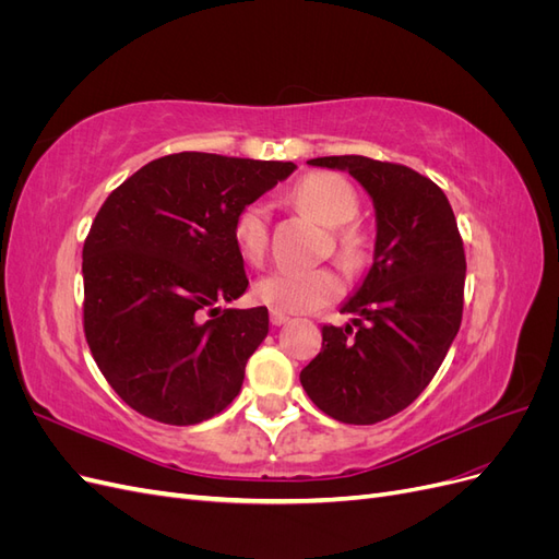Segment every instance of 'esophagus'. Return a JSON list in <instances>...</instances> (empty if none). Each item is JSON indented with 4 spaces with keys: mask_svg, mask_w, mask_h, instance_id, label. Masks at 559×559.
<instances>
[{
    "mask_svg": "<svg viewBox=\"0 0 559 559\" xmlns=\"http://www.w3.org/2000/svg\"><path fill=\"white\" fill-rule=\"evenodd\" d=\"M286 321H289V314H284L280 310H270V324L282 326V324H286Z\"/></svg>",
    "mask_w": 559,
    "mask_h": 559,
    "instance_id": "esophagus-1",
    "label": "esophagus"
}]
</instances>
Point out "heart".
Listing matches in <instances>:
<instances>
[{
  "mask_svg": "<svg viewBox=\"0 0 559 559\" xmlns=\"http://www.w3.org/2000/svg\"><path fill=\"white\" fill-rule=\"evenodd\" d=\"M298 205L319 224L335 228V249L345 263H359L366 238L352 222L359 214V195L354 186L335 173H312L294 189ZM233 238L247 261H261L270 240V210L263 202H249L233 222ZM253 294L267 308L280 312H312L343 294V280L331 267L273 270L253 286Z\"/></svg>",
  "mask_w": 559,
  "mask_h": 559,
  "instance_id": "1",
  "label": "heart"
}]
</instances>
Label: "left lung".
Instances as JSON below:
<instances>
[{
	"label": "left lung",
	"mask_w": 559,
	"mask_h": 559,
	"mask_svg": "<svg viewBox=\"0 0 559 559\" xmlns=\"http://www.w3.org/2000/svg\"><path fill=\"white\" fill-rule=\"evenodd\" d=\"M308 163L347 170L364 186L378 235L373 265L341 310L354 314L352 326L321 329V352L300 384L329 417L376 425L425 392L460 331L464 242L445 193L411 167L366 156Z\"/></svg>",
	"instance_id": "8db88e82"
}]
</instances>
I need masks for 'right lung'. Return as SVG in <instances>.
Returning a JSON list of instances; mask_svg holds the SVG:
<instances>
[{
    "label": "right lung",
    "instance_id": "add662e5",
    "mask_svg": "<svg viewBox=\"0 0 559 559\" xmlns=\"http://www.w3.org/2000/svg\"><path fill=\"white\" fill-rule=\"evenodd\" d=\"M294 163L181 151L109 193L83 242V333L132 411L189 427L238 396L267 310H222L249 286L233 222Z\"/></svg>",
    "mask_w": 559,
    "mask_h": 559
}]
</instances>
